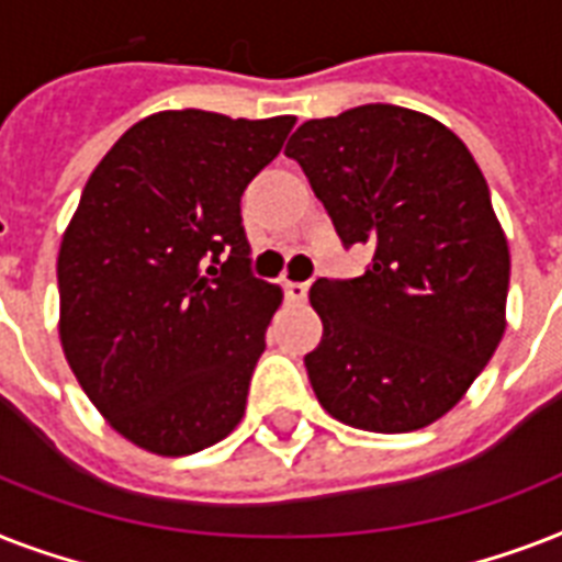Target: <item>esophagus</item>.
<instances>
[{"label":"esophagus","mask_w":562,"mask_h":562,"mask_svg":"<svg viewBox=\"0 0 562 562\" xmlns=\"http://www.w3.org/2000/svg\"><path fill=\"white\" fill-rule=\"evenodd\" d=\"M282 289H285V297L303 303V300H306V294H308V282H291V280H285V282H282Z\"/></svg>","instance_id":"obj_1"}]
</instances>
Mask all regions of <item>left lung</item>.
Returning <instances> with one entry per match:
<instances>
[{
  "mask_svg": "<svg viewBox=\"0 0 562 562\" xmlns=\"http://www.w3.org/2000/svg\"><path fill=\"white\" fill-rule=\"evenodd\" d=\"M285 154L344 247L373 250L361 277L308 291L324 321L306 356L317 402L382 435L435 423L505 335L510 254L479 162L437 119L396 104L308 119Z\"/></svg>",
  "mask_w": 562,
  "mask_h": 562,
  "instance_id": "1",
  "label": "left lung"
}]
</instances>
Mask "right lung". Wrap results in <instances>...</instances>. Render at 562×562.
I'll return each mask as SVG.
<instances>
[{
    "label": "right lung",
    "mask_w": 562,
    "mask_h": 562,
    "mask_svg": "<svg viewBox=\"0 0 562 562\" xmlns=\"http://www.w3.org/2000/svg\"><path fill=\"white\" fill-rule=\"evenodd\" d=\"M294 116L162 110L122 134L60 241V344L101 417L139 449L192 454L245 417L280 308L250 273L241 192Z\"/></svg>",
    "instance_id": "1"
}]
</instances>
